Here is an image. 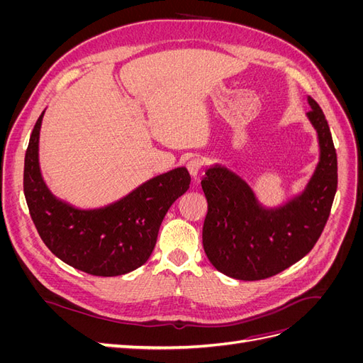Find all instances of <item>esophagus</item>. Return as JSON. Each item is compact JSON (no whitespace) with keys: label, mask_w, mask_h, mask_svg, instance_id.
<instances>
[{"label":"esophagus","mask_w":363,"mask_h":363,"mask_svg":"<svg viewBox=\"0 0 363 363\" xmlns=\"http://www.w3.org/2000/svg\"><path fill=\"white\" fill-rule=\"evenodd\" d=\"M186 168H188V172H189L191 177H192V179H196V177H199V175H200V172H201L203 160L194 157V159L188 160V163H186Z\"/></svg>","instance_id":"1"}]
</instances>
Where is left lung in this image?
I'll return each mask as SVG.
<instances>
[{"mask_svg": "<svg viewBox=\"0 0 363 363\" xmlns=\"http://www.w3.org/2000/svg\"><path fill=\"white\" fill-rule=\"evenodd\" d=\"M311 124L320 144V162L301 194L277 207H265L238 174L221 164L201 180L207 200L203 247L212 265L238 280H263L289 268L320 239L337 188V159L330 128L309 96Z\"/></svg>", "mask_w": 363, "mask_h": 363, "instance_id": "obj_1", "label": "left lung"}]
</instances>
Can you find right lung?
<instances>
[{"instance_id":"obj_1","label":"right lung","mask_w":363,"mask_h":363,"mask_svg":"<svg viewBox=\"0 0 363 363\" xmlns=\"http://www.w3.org/2000/svg\"><path fill=\"white\" fill-rule=\"evenodd\" d=\"M43 113L31 131L24 162V195L43 244L69 267L92 276H123L142 267L155 250L168 208L189 189L188 169L182 167L156 175L104 207H74L52 195L42 177Z\"/></svg>"}]
</instances>
